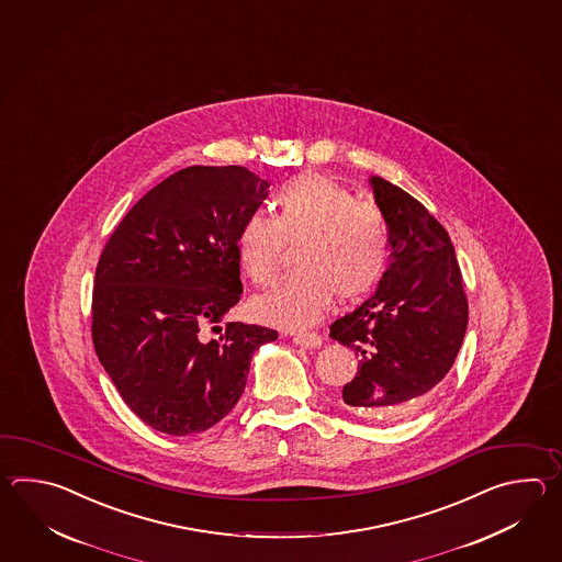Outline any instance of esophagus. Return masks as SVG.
I'll use <instances>...</instances> for the list:
<instances>
[{"mask_svg":"<svg viewBox=\"0 0 562 562\" xmlns=\"http://www.w3.org/2000/svg\"><path fill=\"white\" fill-rule=\"evenodd\" d=\"M293 341L301 347H319L323 344L322 335L313 334V331H301L293 335Z\"/></svg>","mask_w":562,"mask_h":562,"instance_id":"obj_1","label":"esophagus"}]
</instances>
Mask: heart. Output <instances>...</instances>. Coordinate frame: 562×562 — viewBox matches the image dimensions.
Returning a JSON list of instances; mask_svg holds the SVG:
<instances>
[{"label":"heart","instance_id":"b5f03b06","mask_svg":"<svg viewBox=\"0 0 562 562\" xmlns=\"http://www.w3.org/2000/svg\"><path fill=\"white\" fill-rule=\"evenodd\" d=\"M286 247H295V276L257 299L259 319L299 329L319 322L334 295L353 301L382 279L390 257V227L378 206L322 175H303L273 194V216L249 215L237 235L243 273L252 285L273 286Z\"/></svg>","mask_w":562,"mask_h":562}]
</instances>
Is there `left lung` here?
Returning <instances> with one entry per match:
<instances>
[{
  "label": "left lung",
  "instance_id": "8db88e82",
  "mask_svg": "<svg viewBox=\"0 0 562 562\" xmlns=\"http://www.w3.org/2000/svg\"><path fill=\"white\" fill-rule=\"evenodd\" d=\"M371 189L390 227V267L368 301L331 323L329 337L359 359L344 385L347 406L363 418L397 419L418 409L452 368L468 299L446 228L392 182L371 177Z\"/></svg>",
  "mask_w": 562,
  "mask_h": 562
}]
</instances>
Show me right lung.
I'll return each mask as SVG.
<instances>
[{
  "mask_svg": "<svg viewBox=\"0 0 562 562\" xmlns=\"http://www.w3.org/2000/svg\"><path fill=\"white\" fill-rule=\"evenodd\" d=\"M267 180L245 167H189L146 192L95 267L92 341L126 406L146 426L189 436L239 402L252 353L276 329L223 322L239 303L237 235Z\"/></svg>",
  "mask_w": 562,
  "mask_h": 562,
  "instance_id": "right-lung-1",
  "label": "right lung"
}]
</instances>
